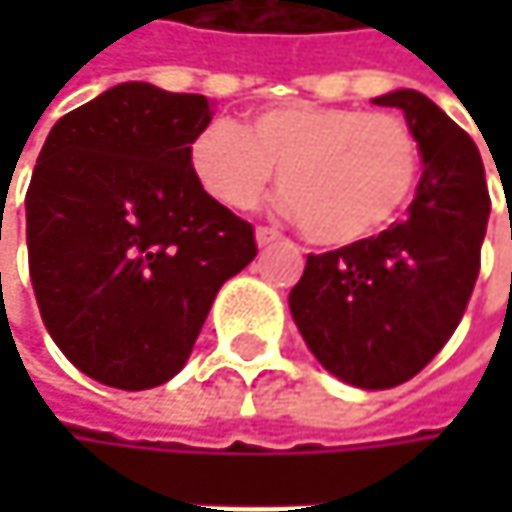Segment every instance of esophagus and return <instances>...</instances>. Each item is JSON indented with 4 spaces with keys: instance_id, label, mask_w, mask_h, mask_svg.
Returning <instances> with one entry per match:
<instances>
[{
    "instance_id": "esophagus-1",
    "label": "esophagus",
    "mask_w": 512,
    "mask_h": 512,
    "mask_svg": "<svg viewBox=\"0 0 512 512\" xmlns=\"http://www.w3.org/2000/svg\"><path fill=\"white\" fill-rule=\"evenodd\" d=\"M255 240H257V246L263 249V246H272L275 240H281V234H278L275 228H257Z\"/></svg>"
}]
</instances>
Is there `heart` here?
<instances>
[{
  "mask_svg": "<svg viewBox=\"0 0 512 512\" xmlns=\"http://www.w3.org/2000/svg\"><path fill=\"white\" fill-rule=\"evenodd\" d=\"M189 162L219 204L249 210L266 195L275 168L287 210L320 246H353L379 234L409 204L421 151L409 124L391 112L284 103L246 127L207 121Z\"/></svg>",
  "mask_w": 512,
  "mask_h": 512,
  "instance_id": "b5f03b06",
  "label": "heart"
}]
</instances>
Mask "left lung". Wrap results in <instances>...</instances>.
<instances>
[{"mask_svg":"<svg viewBox=\"0 0 512 512\" xmlns=\"http://www.w3.org/2000/svg\"><path fill=\"white\" fill-rule=\"evenodd\" d=\"M406 115L424 159L409 216L379 237L308 255L290 314L314 358L341 382L382 391L412 379L460 326L489 222L483 159L430 97H373Z\"/></svg>","mask_w":512,"mask_h":512,"instance_id":"8db88e82","label":"left lung"}]
</instances>
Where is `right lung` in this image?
<instances>
[{
    "label": "right lung",
    "mask_w": 512,
    "mask_h": 512,
    "mask_svg": "<svg viewBox=\"0 0 512 512\" xmlns=\"http://www.w3.org/2000/svg\"><path fill=\"white\" fill-rule=\"evenodd\" d=\"M201 94L121 82L50 130L29 192L44 326L85 376L145 391L183 370L219 287L257 255L249 222L198 183Z\"/></svg>",
    "instance_id": "1"
}]
</instances>
